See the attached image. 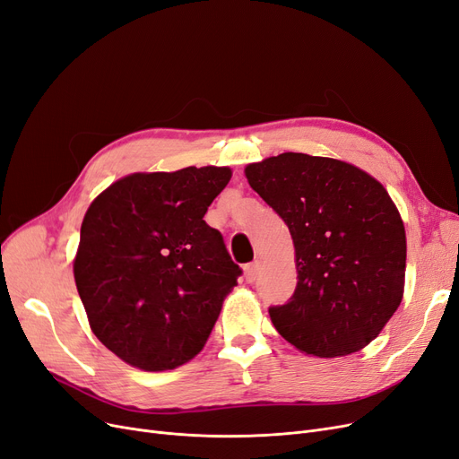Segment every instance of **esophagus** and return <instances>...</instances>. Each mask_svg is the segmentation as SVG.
Masks as SVG:
<instances>
[{"instance_id":"esophagus-1","label":"esophagus","mask_w":459,"mask_h":459,"mask_svg":"<svg viewBox=\"0 0 459 459\" xmlns=\"http://www.w3.org/2000/svg\"><path fill=\"white\" fill-rule=\"evenodd\" d=\"M244 272H246V279L249 283H253L255 279L258 277V273H261V261H253L249 264L244 266Z\"/></svg>"}]
</instances>
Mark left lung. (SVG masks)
Masks as SVG:
<instances>
[{"instance_id": "8db88e82", "label": "left lung", "mask_w": 459, "mask_h": 459, "mask_svg": "<svg viewBox=\"0 0 459 459\" xmlns=\"http://www.w3.org/2000/svg\"><path fill=\"white\" fill-rule=\"evenodd\" d=\"M246 178L294 242L298 283L268 309L275 330L318 358L369 345L405 285V227L388 191L354 165L292 152L247 165Z\"/></svg>"}]
</instances>
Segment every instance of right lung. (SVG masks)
Listing matches in <instances>:
<instances>
[{
  "label": "right lung",
  "mask_w": 459,
  "mask_h": 459,
  "mask_svg": "<svg viewBox=\"0 0 459 459\" xmlns=\"http://www.w3.org/2000/svg\"><path fill=\"white\" fill-rule=\"evenodd\" d=\"M229 167L136 172L90 204L74 256L88 321L129 366L167 371L206 345L240 266L204 221Z\"/></svg>",
  "instance_id": "obj_1"
}]
</instances>
